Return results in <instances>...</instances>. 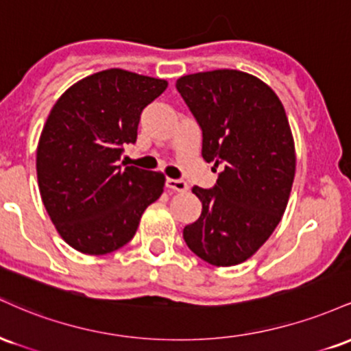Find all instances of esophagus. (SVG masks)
<instances>
[{"label": "esophagus", "mask_w": 351, "mask_h": 351, "mask_svg": "<svg viewBox=\"0 0 351 351\" xmlns=\"http://www.w3.org/2000/svg\"><path fill=\"white\" fill-rule=\"evenodd\" d=\"M167 188L175 189V191H186L188 189V183L184 180H173V178H167L165 181Z\"/></svg>", "instance_id": "esophagus-1"}]
</instances>
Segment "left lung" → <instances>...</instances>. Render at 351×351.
<instances>
[{
    "mask_svg": "<svg viewBox=\"0 0 351 351\" xmlns=\"http://www.w3.org/2000/svg\"><path fill=\"white\" fill-rule=\"evenodd\" d=\"M176 88L203 135L204 162L221 165L216 184L193 186L203 209L184 243L213 265L244 263L279 224L295 175L284 106L263 80L219 69L184 75Z\"/></svg>",
    "mask_w": 351,
    "mask_h": 351,
    "instance_id": "left-lung-1",
    "label": "left lung"
}]
</instances>
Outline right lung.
Segmentation results:
<instances>
[{
  "instance_id": "add662e5",
  "label": "right lung",
  "mask_w": 351,
  "mask_h": 351,
  "mask_svg": "<svg viewBox=\"0 0 351 351\" xmlns=\"http://www.w3.org/2000/svg\"><path fill=\"white\" fill-rule=\"evenodd\" d=\"M167 87L108 69L79 80L52 107L38 145L39 191L58 232L79 252L122 247L163 193L162 173L119 162L125 145L136 142L143 108Z\"/></svg>"
}]
</instances>
